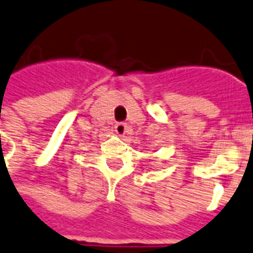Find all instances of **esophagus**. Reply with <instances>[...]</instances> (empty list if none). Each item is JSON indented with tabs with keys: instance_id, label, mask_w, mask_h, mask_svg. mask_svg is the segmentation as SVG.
I'll return each instance as SVG.
<instances>
[{
	"instance_id": "1",
	"label": "esophagus",
	"mask_w": 253,
	"mask_h": 253,
	"mask_svg": "<svg viewBox=\"0 0 253 253\" xmlns=\"http://www.w3.org/2000/svg\"><path fill=\"white\" fill-rule=\"evenodd\" d=\"M115 132L119 134V136H124L125 133L128 132V125L125 124V123H117L115 125Z\"/></svg>"
}]
</instances>
